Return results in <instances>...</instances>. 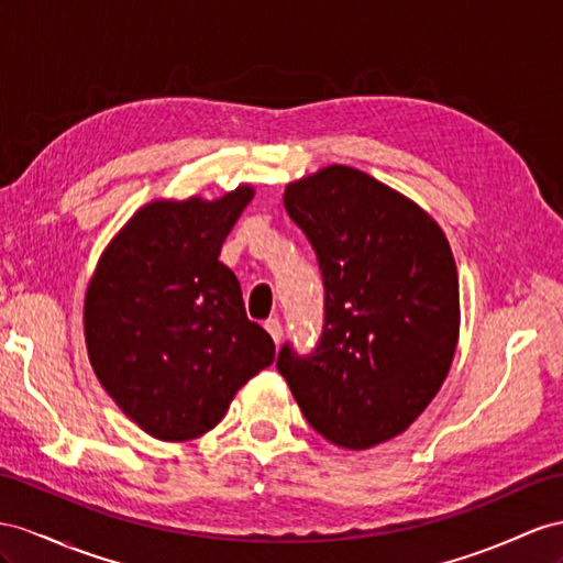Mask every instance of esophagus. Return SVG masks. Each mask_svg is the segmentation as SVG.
I'll return each mask as SVG.
<instances>
[{
    "label": "esophagus",
    "instance_id": "1",
    "mask_svg": "<svg viewBox=\"0 0 563 563\" xmlns=\"http://www.w3.org/2000/svg\"><path fill=\"white\" fill-rule=\"evenodd\" d=\"M264 328L268 330V335L273 338V342H280V338H283V325H280V321L278 319H268L266 323H264Z\"/></svg>",
    "mask_w": 563,
    "mask_h": 563
}]
</instances>
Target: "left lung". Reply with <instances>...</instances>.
Here are the masks:
<instances>
[{"label":"left lung","instance_id":"1","mask_svg":"<svg viewBox=\"0 0 563 563\" xmlns=\"http://www.w3.org/2000/svg\"><path fill=\"white\" fill-rule=\"evenodd\" d=\"M319 256L325 325L313 356L278 371L316 432L368 450L405 432L438 395L459 342V276L438 221L416 201L333 164L285 187Z\"/></svg>","mask_w":563,"mask_h":563}]
</instances>
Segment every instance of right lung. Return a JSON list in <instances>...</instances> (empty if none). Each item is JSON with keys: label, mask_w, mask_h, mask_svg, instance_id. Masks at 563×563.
I'll return each mask as SVG.
<instances>
[{"label": "right lung", "mask_w": 563, "mask_h": 563, "mask_svg": "<svg viewBox=\"0 0 563 563\" xmlns=\"http://www.w3.org/2000/svg\"><path fill=\"white\" fill-rule=\"evenodd\" d=\"M252 185L216 199H152L111 238L85 292L97 380L147 435L187 442L219 423L276 344L250 321L223 240Z\"/></svg>", "instance_id": "add662e5"}]
</instances>
